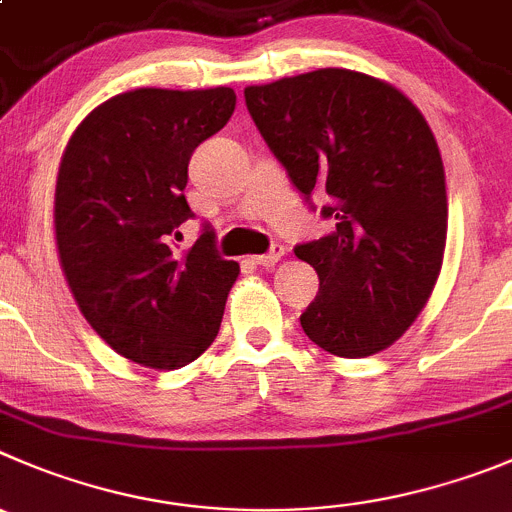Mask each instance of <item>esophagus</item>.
Segmentation results:
<instances>
[{
    "label": "esophagus",
    "instance_id": "esophagus-1",
    "mask_svg": "<svg viewBox=\"0 0 512 512\" xmlns=\"http://www.w3.org/2000/svg\"><path fill=\"white\" fill-rule=\"evenodd\" d=\"M284 259V246H271L269 253H261V256H253V264L259 266H276Z\"/></svg>",
    "mask_w": 512,
    "mask_h": 512
}]
</instances>
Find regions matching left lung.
<instances>
[{
    "label": "left lung",
    "instance_id": "obj_1",
    "mask_svg": "<svg viewBox=\"0 0 512 512\" xmlns=\"http://www.w3.org/2000/svg\"><path fill=\"white\" fill-rule=\"evenodd\" d=\"M248 113L294 186L332 198L334 231L294 253L319 274L301 329L324 352L372 357L420 316L447 241L440 148L415 102L342 67L243 90Z\"/></svg>",
    "mask_w": 512,
    "mask_h": 512
}]
</instances>
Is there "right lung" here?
<instances>
[{"label": "right lung", "instance_id": "obj_1", "mask_svg": "<svg viewBox=\"0 0 512 512\" xmlns=\"http://www.w3.org/2000/svg\"><path fill=\"white\" fill-rule=\"evenodd\" d=\"M236 107L231 87H138L97 105L67 140L55 186V241L87 324L130 362L178 369L213 344L238 279L203 231L175 256L193 216L188 160Z\"/></svg>", "mask_w": 512, "mask_h": 512}]
</instances>
